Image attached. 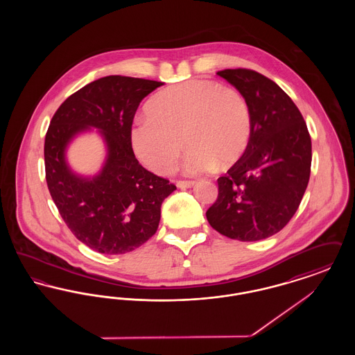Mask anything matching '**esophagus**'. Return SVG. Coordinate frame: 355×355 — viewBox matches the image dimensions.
Wrapping results in <instances>:
<instances>
[{"label":"esophagus","instance_id":"34e87169","mask_svg":"<svg viewBox=\"0 0 355 355\" xmlns=\"http://www.w3.org/2000/svg\"><path fill=\"white\" fill-rule=\"evenodd\" d=\"M194 185H196V181H177V187L180 189H186Z\"/></svg>","mask_w":355,"mask_h":355}]
</instances>
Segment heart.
Segmentation results:
<instances>
[{
  "instance_id": "heart-1",
  "label": "heart",
  "mask_w": 355,
  "mask_h": 355,
  "mask_svg": "<svg viewBox=\"0 0 355 355\" xmlns=\"http://www.w3.org/2000/svg\"><path fill=\"white\" fill-rule=\"evenodd\" d=\"M146 112L133 119L130 144L135 155L157 174L175 168L184 142L186 174L230 166L245 153L252 137V112L246 98L233 87L191 80L161 90Z\"/></svg>"
}]
</instances>
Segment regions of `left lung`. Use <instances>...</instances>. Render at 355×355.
Returning <instances> with one entry per match:
<instances>
[{
	"mask_svg": "<svg viewBox=\"0 0 355 355\" xmlns=\"http://www.w3.org/2000/svg\"><path fill=\"white\" fill-rule=\"evenodd\" d=\"M246 98L252 137L242 157L217 180L218 197L207 211L222 236L252 242L274 236L295 214L310 178L311 138L291 98L250 69L217 73Z\"/></svg>",
	"mask_w": 355,
	"mask_h": 355,
	"instance_id": "1",
	"label": "left lung"
}]
</instances>
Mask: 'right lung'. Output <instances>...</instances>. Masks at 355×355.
Listing matches in <instances>:
<instances>
[{
    "label": "right lung",
    "mask_w": 355,
    "mask_h": 355,
    "mask_svg": "<svg viewBox=\"0 0 355 355\" xmlns=\"http://www.w3.org/2000/svg\"><path fill=\"white\" fill-rule=\"evenodd\" d=\"M164 83L123 76L96 80L54 113L45 137V174L51 198L70 232L102 254L133 252L155 234L161 205L177 189L139 165L130 144L137 107ZM101 129L108 155L92 179L68 169L64 150L74 135Z\"/></svg>",
    "instance_id": "right-lung-1"
}]
</instances>
